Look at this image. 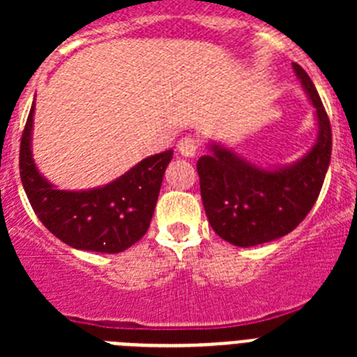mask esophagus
Instances as JSON below:
<instances>
[{
    "label": "esophagus",
    "instance_id": "obj_1",
    "mask_svg": "<svg viewBox=\"0 0 357 357\" xmlns=\"http://www.w3.org/2000/svg\"><path fill=\"white\" fill-rule=\"evenodd\" d=\"M176 148H178V153H181L182 157H188L189 159V157L197 155L198 148H200V143H198V139L191 137V135H185V137H182V139L178 141Z\"/></svg>",
    "mask_w": 357,
    "mask_h": 357
}]
</instances>
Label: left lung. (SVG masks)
<instances>
[{
    "mask_svg": "<svg viewBox=\"0 0 357 357\" xmlns=\"http://www.w3.org/2000/svg\"><path fill=\"white\" fill-rule=\"evenodd\" d=\"M293 69L318 121L317 143L302 159L266 169L211 144L209 155L197 162L207 220L220 238L236 247H255L291 232L307 216L324 185L333 150L331 123L307 73L295 62Z\"/></svg>",
    "mask_w": 357,
    "mask_h": 357,
    "instance_id": "1",
    "label": "left lung"
}]
</instances>
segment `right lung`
<instances>
[{"instance_id": "right-lung-1", "label": "right lung", "mask_w": 357, "mask_h": 357, "mask_svg": "<svg viewBox=\"0 0 357 357\" xmlns=\"http://www.w3.org/2000/svg\"><path fill=\"white\" fill-rule=\"evenodd\" d=\"M33 107L19 150V173L31 209L69 247L103 254L127 250L146 234L173 150L143 159L103 188L62 191L40 175L31 157Z\"/></svg>"}]
</instances>
